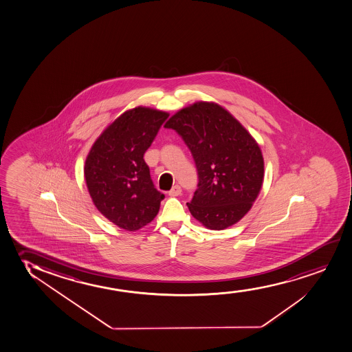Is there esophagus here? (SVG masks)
Masks as SVG:
<instances>
[{
    "label": "esophagus",
    "instance_id": "34e87169",
    "mask_svg": "<svg viewBox=\"0 0 352 352\" xmlns=\"http://www.w3.org/2000/svg\"><path fill=\"white\" fill-rule=\"evenodd\" d=\"M182 193V188L179 185H174L173 188H170V191L168 192L169 196L175 197L179 196Z\"/></svg>",
    "mask_w": 352,
    "mask_h": 352
}]
</instances>
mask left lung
I'll return each instance as SVG.
<instances>
[{
	"label": "left lung",
	"mask_w": 352,
	"mask_h": 352,
	"mask_svg": "<svg viewBox=\"0 0 352 352\" xmlns=\"http://www.w3.org/2000/svg\"><path fill=\"white\" fill-rule=\"evenodd\" d=\"M164 128L173 129L191 151L198 188L188 203L206 228L222 230L250 211L264 179V159L251 133L228 111L198 101L178 111Z\"/></svg>",
	"instance_id": "obj_1"
}]
</instances>
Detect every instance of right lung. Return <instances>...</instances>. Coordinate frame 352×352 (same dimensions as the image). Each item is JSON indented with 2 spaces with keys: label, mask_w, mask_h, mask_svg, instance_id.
I'll list each match as a JSON object with an SVG mask.
<instances>
[{
  "label": "right lung",
  "mask_w": 352,
  "mask_h": 352,
  "mask_svg": "<svg viewBox=\"0 0 352 352\" xmlns=\"http://www.w3.org/2000/svg\"><path fill=\"white\" fill-rule=\"evenodd\" d=\"M167 112L135 107L120 114L88 153L85 179L96 209L119 228L135 232L151 223L164 198L156 190L143 155Z\"/></svg>",
  "instance_id": "1"
}]
</instances>
